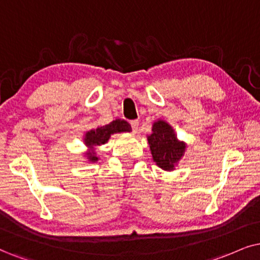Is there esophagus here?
Listing matches in <instances>:
<instances>
[{"label":"esophagus","mask_w":260,"mask_h":260,"mask_svg":"<svg viewBox=\"0 0 260 260\" xmlns=\"http://www.w3.org/2000/svg\"><path fill=\"white\" fill-rule=\"evenodd\" d=\"M131 126H132L133 132H134V133H137V131H138V126H139V121H138V120H133V121H131Z\"/></svg>","instance_id":"1"}]
</instances>
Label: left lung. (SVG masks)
<instances>
[{
    "label": "left lung",
    "instance_id": "left-lung-1",
    "mask_svg": "<svg viewBox=\"0 0 260 260\" xmlns=\"http://www.w3.org/2000/svg\"><path fill=\"white\" fill-rule=\"evenodd\" d=\"M153 162L166 172H173L185 156L187 144L179 140L175 131L164 120L152 123L151 134L147 136Z\"/></svg>",
    "mask_w": 260,
    "mask_h": 260
}]
</instances>
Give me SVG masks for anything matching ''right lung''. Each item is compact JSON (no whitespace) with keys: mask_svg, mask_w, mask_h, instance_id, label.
I'll use <instances>...</instances> for the list:
<instances>
[{"mask_svg":"<svg viewBox=\"0 0 260 260\" xmlns=\"http://www.w3.org/2000/svg\"><path fill=\"white\" fill-rule=\"evenodd\" d=\"M123 132H132V127L127 121L121 119L114 120L113 122L108 123L106 126H98L87 131L83 138L85 146L87 147V151L84 153L87 163H96L100 159L96 152L98 146L107 144L113 134Z\"/></svg>","mask_w":260,"mask_h":260,"instance_id":"obj_1","label":"right lung"}]
</instances>
